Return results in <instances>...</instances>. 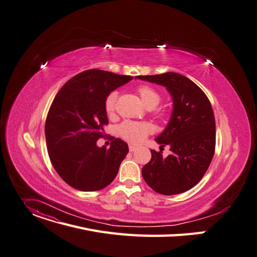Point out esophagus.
<instances>
[{"label":"esophagus","instance_id":"obj_1","mask_svg":"<svg viewBox=\"0 0 257 257\" xmlns=\"http://www.w3.org/2000/svg\"><path fill=\"white\" fill-rule=\"evenodd\" d=\"M137 150V148L135 146H132V145H129V151L130 152H135Z\"/></svg>","mask_w":257,"mask_h":257}]
</instances>
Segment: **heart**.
<instances>
[{
  "label": "heart",
  "instance_id": "heart-1",
  "mask_svg": "<svg viewBox=\"0 0 257 257\" xmlns=\"http://www.w3.org/2000/svg\"><path fill=\"white\" fill-rule=\"evenodd\" d=\"M137 92L141 96L143 102L148 107H155L161 101V94L153 87L143 85L137 88ZM116 100V93L111 92L106 96L104 101L105 111L110 114L115 107ZM152 126L148 123L142 122H133V121H125L118 127V132L120 136H122L127 142L139 145L142 144L147 136L152 132Z\"/></svg>",
  "mask_w": 257,
  "mask_h": 257
}]
</instances>
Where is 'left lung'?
<instances>
[{"instance_id":"8db88e82","label":"left lung","mask_w":257,"mask_h":257,"mask_svg":"<svg viewBox=\"0 0 257 257\" xmlns=\"http://www.w3.org/2000/svg\"><path fill=\"white\" fill-rule=\"evenodd\" d=\"M167 88L172 96L170 121L157 138L161 147L169 146L171 154L151 150L152 159L143 168V177L162 195H177L191 190L202 179L215 151L213 109L202 89L176 73L137 76Z\"/></svg>"}]
</instances>
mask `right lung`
Returning a JSON list of instances; mask_svg holds the SVG:
<instances>
[{"mask_svg":"<svg viewBox=\"0 0 257 257\" xmlns=\"http://www.w3.org/2000/svg\"><path fill=\"white\" fill-rule=\"evenodd\" d=\"M132 79L88 69L68 80L56 94L46 119V143L54 169L72 188L99 191L118 174L128 145L114 137L109 149L98 148L96 142L108 124L106 96Z\"/></svg>","mask_w":257,"mask_h":257,"instance_id":"obj_1","label":"right lung"}]
</instances>
